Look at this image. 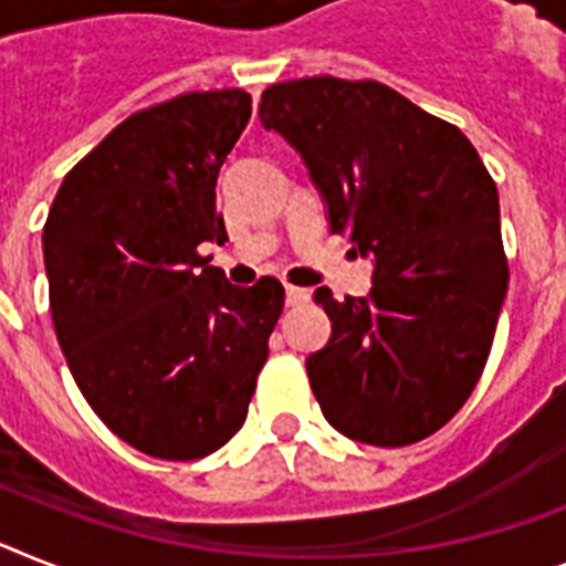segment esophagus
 I'll use <instances>...</instances> for the list:
<instances>
[{"label": "esophagus", "instance_id": "esophagus-1", "mask_svg": "<svg viewBox=\"0 0 566 566\" xmlns=\"http://www.w3.org/2000/svg\"><path fill=\"white\" fill-rule=\"evenodd\" d=\"M306 301H310V289L286 286V306H303Z\"/></svg>", "mask_w": 566, "mask_h": 566}]
</instances>
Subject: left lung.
Masks as SVG:
<instances>
[{"instance_id": "8db88e82", "label": "left lung", "mask_w": 566, "mask_h": 566, "mask_svg": "<svg viewBox=\"0 0 566 566\" xmlns=\"http://www.w3.org/2000/svg\"><path fill=\"white\" fill-rule=\"evenodd\" d=\"M260 120L301 153L329 231L373 256L367 297L315 292L333 335L306 373L326 422L378 448L431 437L478 385L509 286L478 149L396 88L329 74L269 86Z\"/></svg>"}]
</instances>
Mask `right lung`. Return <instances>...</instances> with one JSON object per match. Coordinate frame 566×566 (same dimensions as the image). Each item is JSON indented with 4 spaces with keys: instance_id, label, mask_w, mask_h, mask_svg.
Wrapping results in <instances>:
<instances>
[{
    "instance_id": "1",
    "label": "right lung",
    "mask_w": 566,
    "mask_h": 566,
    "mask_svg": "<svg viewBox=\"0 0 566 566\" xmlns=\"http://www.w3.org/2000/svg\"><path fill=\"white\" fill-rule=\"evenodd\" d=\"M251 118L242 88L135 112L69 170L42 228L54 333L115 437L199 460L240 431L283 312V286L242 289L199 254L228 240L219 167Z\"/></svg>"
}]
</instances>
